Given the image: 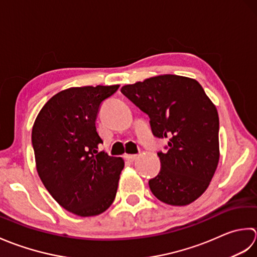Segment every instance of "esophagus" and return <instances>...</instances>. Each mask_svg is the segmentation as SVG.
<instances>
[{"label":"esophagus","instance_id":"34e87169","mask_svg":"<svg viewBox=\"0 0 257 257\" xmlns=\"http://www.w3.org/2000/svg\"><path fill=\"white\" fill-rule=\"evenodd\" d=\"M124 158H125V160L128 161V162H133V161H135L136 159H138L139 156L138 155H128V154H126V155L124 156Z\"/></svg>","mask_w":257,"mask_h":257}]
</instances>
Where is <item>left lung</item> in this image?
<instances>
[{"label":"left lung","mask_w":257,"mask_h":257,"mask_svg":"<svg viewBox=\"0 0 257 257\" xmlns=\"http://www.w3.org/2000/svg\"><path fill=\"white\" fill-rule=\"evenodd\" d=\"M121 92L149 115L152 133L167 139L161 171L149 181L161 202L184 206L209 185L219 160L218 113L196 80L159 75L124 85Z\"/></svg>","instance_id":"1"}]
</instances>
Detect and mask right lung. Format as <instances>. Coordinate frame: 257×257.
<instances>
[{
	"label": "right lung",
	"instance_id": "right-lung-1",
	"mask_svg": "<svg viewBox=\"0 0 257 257\" xmlns=\"http://www.w3.org/2000/svg\"><path fill=\"white\" fill-rule=\"evenodd\" d=\"M119 85L71 87L51 97L32 128L36 170L52 197L78 216H95L116 195L121 158L98 152L95 121L103 101Z\"/></svg>",
	"mask_w": 257,
	"mask_h": 257
}]
</instances>
